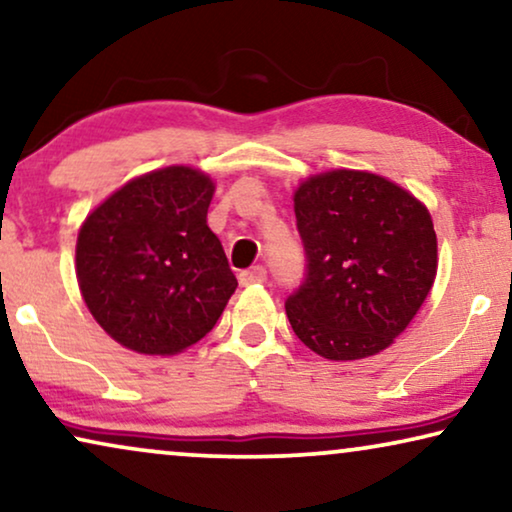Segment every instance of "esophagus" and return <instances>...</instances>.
<instances>
[{
	"mask_svg": "<svg viewBox=\"0 0 512 512\" xmlns=\"http://www.w3.org/2000/svg\"><path fill=\"white\" fill-rule=\"evenodd\" d=\"M265 282V270L261 265H254V268L240 272V284L251 286V284H263Z\"/></svg>",
	"mask_w": 512,
	"mask_h": 512,
	"instance_id": "1",
	"label": "esophagus"
}]
</instances>
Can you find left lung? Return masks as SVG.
Listing matches in <instances>:
<instances>
[{
	"label": "left lung",
	"mask_w": 512,
	"mask_h": 512,
	"mask_svg": "<svg viewBox=\"0 0 512 512\" xmlns=\"http://www.w3.org/2000/svg\"><path fill=\"white\" fill-rule=\"evenodd\" d=\"M307 279L286 300L305 347L356 361L394 345L429 296L438 237L429 209L368 170L310 174L293 193Z\"/></svg>",
	"instance_id": "8db88e82"
}]
</instances>
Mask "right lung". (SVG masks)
<instances>
[{
	"mask_svg": "<svg viewBox=\"0 0 512 512\" xmlns=\"http://www.w3.org/2000/svg\"><path fill=\"white\" fill-rule=\"evenodd\" d=\"M214 179L170 165L125 181L81 223L76 279L88 312L118 345L181 354L212 331L237 289L207 226Z\"/></svg>",
	"mask_w": 512,
	"mask_h": 512,
	"instance_id": "add662e5",
	"label": "right lung"
}]
</instances>
